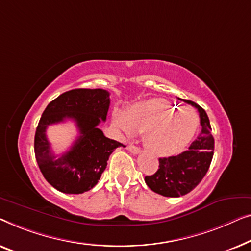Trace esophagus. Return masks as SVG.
<instances>
[{
    "instance_id": "34e87169",
    "label": "esophagus",
    "mask_w": 251,
    "mask_h": 251,
    "mask_svg": "<svg viewBox=\"0 0 251 251\" xmlns=\"http://www.w3.org/2000/svg\"><path fill=\"white\" fill-rule=\"evenodd\" d=\"M127 150L129 151L130 153H133V154H137V153H140V148L139 147H136V146H133V144H129V146H127Z\"/></svg>"
}]
</instances>
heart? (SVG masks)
<instances>
[{"mask_svg":"<svg viewBox=\"0 0 251 251\" xmlns=\"http://www.w3.org/2000/svg\"><path fill=\"white\" fill-rule=\"evenodd\" d=\"M116 123L126 134L134 130L146 132V144L159 157L177 154L185 149L196 135L199 117L190 108H181L164 99L139 102L117 115Z\"/></svg>","mask_w":251,"mask_h":251,"instance_id":"obj_1","label":"heart"}]
</instances>
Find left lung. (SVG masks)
Returning a JSON list of instances; mask_svg holds the SVG:
<instances>
[{
	"instance_id": "8db88e82",
	"label": "left lung",
	"mask_w": 251,
	"mask_h": 251,
	"mask_svg": "<svg viewBox=\"0 0 251 251\" xmlns=\"http://www.w3.org/2000/svg\"><path fill=\"white\" fill-rule=\"evenodd\" d=\"M198 109L201 132L184 152L168 158H159V168L144 181L153 192L164 197H181L191 192L204 177L214 154V137L209 118L200 105L185 100Z\"/></svg>"
}]
</instances>
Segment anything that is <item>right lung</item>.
<instances>
[{
  "instance_id": "add662e5",
  "label": "right lung",
  "mask_w": 251,
  "mask_h": 251,
  "mask_svg": "<svg viewBox=\"0 0 251 251\" xmlns=\"http://www.w3.org/2000/svg\"><path fill=\"white\" fill-rule=\"evenodd\" d=\"M109 92L76 89L65 92L48 104L35 133V157L45 179L60 192L79 195L97 185L109 156L123 144L108 139L99 124L107 119ZM73 119L80 130L71 150L56 158L46 139L49 125Z\"/></svg>"
}]
</instances>
